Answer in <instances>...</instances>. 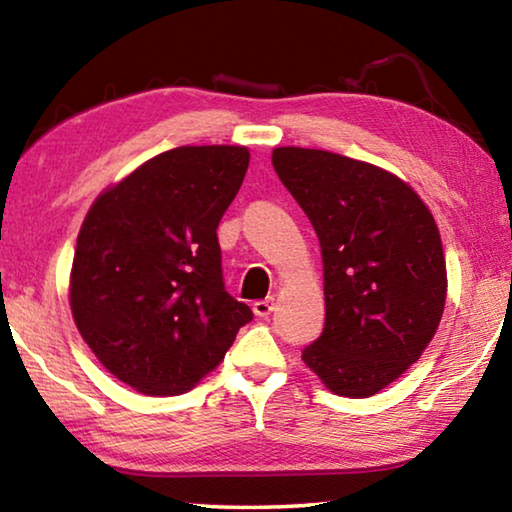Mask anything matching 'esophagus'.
<instances>
[{
    "instance_id": "34e87169",
    "label": "esophagus",
    "mask_w": 512,
    "mask_h": 512,
    "mask_svg": "<svg viewBox=\"0 0 512 512\" xmlns=\"http://www.w3.org/2000/svg\"><path fill=\"white\" fill-rule=\"evenodd\" d=\"M273 309H275V298H273V296H268V298H264V300H257L255 305H253L255 316H259V318H266L268 314H271Z\"/></svg>"
}]
</instances>
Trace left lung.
Instances as JSON below:
<instances>
[{"mask_svg": "<svg viewBox=\"0 0 512 512\" xmlns=\"http://www.w3.org/2000/svg\"><path fill=\"white\" fill-rule=\"evenodd\" d=\"M273 167L323 255L325 327L302 361L336 395H375L422 357L443 318L438 225L411 185L370 162L280 146Z\"/></svg>", "mask_w": 512, "mask_h": 512, "instance_id": "8db88e82", "label": "left lung"}]
</instances>
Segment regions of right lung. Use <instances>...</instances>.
Wrapping results in <instances>:
<instances>
[{
  "instance_id": "1",
  "label": "right lung",
  "mask_w": 512,
  "mask_h": 512,
  "mask_svg": "<svg viewBox=\"0 0 512 512\" xmlns=\"http://www.w3.org/2000/svg\"><path fill=\"white\" fill-rule=\"evenodd\" d=\"M248 162L246 146H178L101 192L85 214L69 307L94 357L137 393L194 388L253 320L223 287L216 239Z\"/></svg>"
}]
</instances>
